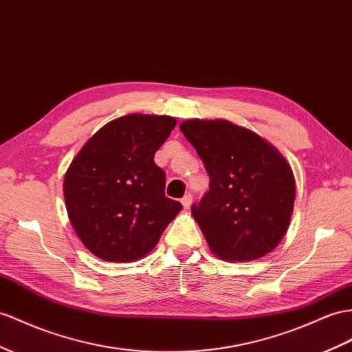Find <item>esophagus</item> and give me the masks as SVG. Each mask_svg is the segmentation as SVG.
Masks as SVG:
<instances>
[{
  "label": "esophagus",
  "instance_id": "34e87169",
  "mask_svg": "<svg viewBox=\"0 0 352 352\" xmlns=\"http://www.w3.org/2000/svg\"><path fill=\"white\" fill-rule=\"evenodd\" d=\"M192 201H193V197H192V195L190 193H187V195H184L183 196V199H182V204H183V206L186 210H188L190 208V205H192Z\"/></svg>",
  "mask_w": 352,
  "mask_h": 352
}]
</instances>
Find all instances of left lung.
<instances>
[{"label": "left lung", "mask_w": 352, "mask_h": 352, "mask_svg": "<svg viewBox=\"0 0 352 352\" xmlns=\"http://www.w3.org/2000/svg\"><path fill=\"white\" fill-rule=\"evenodd\" d=\"M179 131L210 175V190L192 214L212 253L250 262L270 253L290 224L296 186L272 144L228 120H187Z\"/></svg>", "instance_id": "obj_1"}]
</instances>
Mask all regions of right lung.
<instances>
[{"instance_id": "add662e5", "label": "right lung", "mask_w": 352, "mask_h": 352, "mask_svg": "<svg viewBox=\"0 0 352 352\" xmlns=\"http://www.w3.org/2000/svg\"><path fill=\"white\" fill-rule=\"evenodd\" d=\"M175 124L169 116L119 117L71 162L64 178L68 217L96 257L117 263L144 257L182 211L165 196V173L155 164Z\"/></svg>"}]
</instances>
